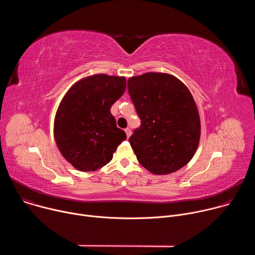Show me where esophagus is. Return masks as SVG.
<instances>
[{
    "instance_id": "34e87169",
    "label": "esophagus",
    "mask_w": 255,
    "mask_h": 255,
    "mask_svg": "<svg viewBox=\"0 0 255 255\" xmlns=\"http://www.w3.org/2000/svg\"><path fill=\"white\" fill-rule=\"evenodd\" d=\"M125 133H126V135H127V138H129V137L131 136V130H130V128H126V129H125Z\"/></svg>"
}]
</instances>
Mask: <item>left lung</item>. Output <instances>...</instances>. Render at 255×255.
<instances>
[{"instance_id":"left-lung-1","label":"left lung","mask_w":255,"mask_h":255,"mask_svg":"<svg viewBox=\"0 0 255 255\" xmlns=\"http://www.w3.org/2000/svg\"><path fill=\"white\" fill-rule=\"evenodd\" d=\"M128 93L141 120L129 138L139 163L154 174L185 166L200 141L201 123L189 89L162 72H146L128 80Z\"/></svg>"}]
</instances>
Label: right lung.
I'll use <instances>...</instances> for the list:
<instances>
[{
  "instance_id": "right-lung-1",
  "label": "right lung",
  "mask_w": 255,
  "mask_h": 255,
  "mask_svg": "<svg viewBox=\"0 0 255 255\" xmlns=\"http://www.w3.org/2000/svg\"><path fill=\"white\" fill-rule=\"evenodd\" d=\"M125 90L124 77L95 75L76 83L63 97L55 115L54 138L62 156L77 169L103 167L126 139L110 111Z\"/></svg>"
}]
</instances>
